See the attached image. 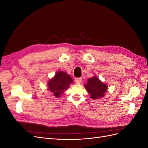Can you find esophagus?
<instances>
[{"label":"esophagus","mask_w":148,"mask_h":148,"mask_svg":"<svg viewBox=\"0 0 148 148\" xmlns=\"http://www.w3.org/2000/svg\"><path fill=\"white\" fill-rule=\"evenodd\" d=\"M82 78H77L75 79V82H76V83L77 84H80L82 83Z\"/></svg>","instance_id":"34e87169"}]
</instances>
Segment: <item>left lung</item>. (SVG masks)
<instances>
[{"mask_svg": "<svg viewBox=\"0 0 148 148\" xmlns=\"http://www.w3.org/2000/svg\"><path fill=\"white\" fill-rule=\"evenodd\" d=\"M84 86L88 92L90 94V97L92 99H97L104 97L108 88L106 84L102 83L96 76L89 78L87 84H85Z\"/></svg>", "mask_w": 148, "mask_h": 148, "instance_id": "left-lung-1", "label": "left lung"}]
</instances>
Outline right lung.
<instances>
[{
	"instance_id": "obj_1",
	"label": "right lung",
	"mask_w": 148,
	"mask_h": 148,
	"mask_svg": "<svg viewBox=\"0 0 148 148\" xmlns=\"http://www.w3.org/2000/svg\"><path fill=\"white\" fill-rule=\"evenodd\" d=\"M73 83V79L64 71H58L47 83L48 89L56 97H59Z\"/></svg>"
}]
</instances>
